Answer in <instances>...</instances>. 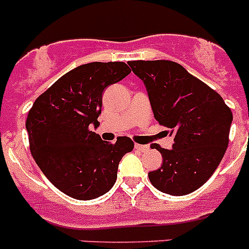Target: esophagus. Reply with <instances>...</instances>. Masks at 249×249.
<instances>
[{"label":"esophagus","mask_w":249,"mask_h":249,"mask_svg":"<svg viewBox=\"0 0 249 249\" xmlns=\"http://www.w3.org/2000/svg\"><path fill=\"white\" fill-rule=\"evenodd\" d=\"M135 148L137 149V151H141V152H146L147 149L149 148L147 144H139V143H135Z\"/></svg>","instance_id":"34e87169"}]
</instances>
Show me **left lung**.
<instances>
[{
  "instance_id": "1",
  "label": "left lung",
  "mask_w": 249,
  "mask_h": 249,
  "mask_svg": "<svg viewBox=\"0 0 249 249\" xmlns=\"http://www.w3.org/2000/svg\"><path fill=\"white\" fill-rule=\"evenodd\" d=\"M146 86L154 119L169 129L173 148L156 144L163 164L148 173L159 191L185 196L208 181L229 144L232 113L218 92L171 60H132Z\"/></svg>"
}]
</instances>
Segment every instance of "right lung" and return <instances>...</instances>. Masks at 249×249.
<instances>
[{
    "label": "right lung",
    "instance_id": "obj_1",
    "mask_svg": "<svg viewBox=\"0 0 249 249\" xmlns=\"http://www.w3.org/2000/svg\"><path fill=\"white\" fill-rule=\"evenodd\" d=\"M130 71L124 62L79 66L38 96L29 110L31 154L52 185L71 198L89 201L107 194L123 156L134 148L129 137L109 143L92 131L100 126L103 90Z\"/></svg>",
    "mask_w": 249,
    "mask_h": 249
}]
</instances>
